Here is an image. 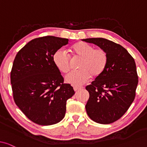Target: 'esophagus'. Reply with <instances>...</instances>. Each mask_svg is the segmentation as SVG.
<instances>
[{
  "mask_svg": "<svg viewBox=\"0 0 147 147\" xmlns=\"http://www.w3.org/2000/svg\"><path fill=\"white\" fill-rule=\"evenodd\" d=\"M81 89H82V87H81V86H74V90L75 92H77V91H78V90H80Z\"/></svg>",
  "mask_w": 147,
  "mask_h": 147,
  "instance_id": "1",
  "label": "esophagus"
}]
</instances>
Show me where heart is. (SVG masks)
Returning <instances> with one entry per match:
<instances>
[{
  "instance_id": "b5f03b06",
  "label": "heart",
  "mask_w": 147,
  "mask_h": 147,
  "mask_svg": "<svg viewBox=\"0 0 147 147\" xmlns=\"http://www.w3.org/2000/svg\"><path fill=\"white\" fill-rule=\"evenodd\" d=\"M71 51L76 57L81 58L78 64L79 70L72 71L66 76L65 81L73 85L80 86L94 77L101 76L108 62V55L104 49H94L90 44L80 42L71 47ZM53 61L57 69L66 74L71 69V61L69 55L65 50L59 49L53 54Z\"/></svg>"
}]
</instances>
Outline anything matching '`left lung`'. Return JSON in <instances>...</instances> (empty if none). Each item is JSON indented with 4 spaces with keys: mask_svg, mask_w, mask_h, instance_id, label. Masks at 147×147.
Listing matches in <instances>:
<instances>
[{
    "mask_svg": "<svg viewBox=\"0 0 147 147\" xmlns=\"http://www.w3.org/2000/svg\"><path fill=\"white\" fill-rule=\"evenodd\" d=\"M104 49L108 62L103 74L86 86L90 94L86 110L93 121L108 124L122 117L133 102L138 85L134 59L119 44L104 38L82 39Z\"/></svg>",
    "mask_w": 147,
    "mask_h": 147,
    "instance_id": "left-lung-1",
    "label": "left lung"
}]
</instances>
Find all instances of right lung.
<instances>
[{
    "mask_svg": "<svg viewBox=\"0 0 147 147\" xmlns=\"http://www.w3.org/2000/svg\"><path fill=\"white\" fill-rule=\"evenodd\" d=\"M69 40L45 36L31 40L18 52L11 73L15 104L35 123L57 124L65 116L66 102L75 94L63 83L53 61V54Z\"/></svg>",
    "mask_w": 147,
    "mask_h": 147,
    "instance_id": "add662e5",
    "label": "right lung"
}]
</instances>
